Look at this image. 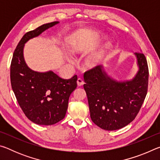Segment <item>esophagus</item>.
Returning a JSON list of instances; mask_svg holds the SVG:
<instances>
[{"label":"esophagus","mask_w":160,"mask_h":160,"mask_svg":"<svg viewBox=\"0 0 160 160\" xmlns=\"http://www.w3.org/2000/svg\"><path fill=\"white\" fill-rule=\"evenodd\" d=\"M77 83H78V86H81V85H83L84 81L82 79V78H78V80H77Z\"/></svg>","instance_id":"obj_1"}]
</instances>
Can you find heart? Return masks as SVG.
Returning <instances> with one entry per match:
<instances>
[{"mask_svg": "<svg viewBox=\"0 0 160 160\" xmlns=\"http://www.w3.org/2000/svg\"><path fill=\"white\" fill-rule=\"evenodd\" d=\"M102 53H103V52H102ZM102 53H101L100 54H98V55L96 56L95 57H94L93 58L90 59V60H89V61H88L89 64L92 65V64H94V63H97V62H98V61H99V59L101 58L102 56Z\"/></svg>", "mask_w": 160, "mask_h": 160, "instance_id": "obj_1", "label": "heart"}]
</instances>
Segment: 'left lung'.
Returning <instances> with one entry per match:
<instances>
[{"label":"left lung","instance_id":"left-lung-1","mask_svg":"<svg viewBox=\"0 0 160 160\" xmlns=\"http://www.w3.org/2000/svg\"><path fill=\"white\" fill-rule=\"evenodd\" d=\"M139 70L133 79L117 82L107 75L102 66L84 73L90 117L107 131L123 128L136 117L148 92L149 70L144 54L135 53Z\"/></svg>","mask_w":160,"mask_h":160}]
</instances>
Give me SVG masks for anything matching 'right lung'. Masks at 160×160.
<instances>
[{
  "instance_id": "1",
  "label": "right lung",
  "mask_w": 160,
  "mask_h": 160,
  "mask_svg": "<svg viewBox=\"0 0 160 160\" xmlns=\"http://www.w3.org/2000/svg\"><path fill=\"white\" fill-rule=\"evenodd\" d=\"M58 23L44 24L27 32L15 49L10 65V82L18 104L27 117L39 125H53L61 121L66 116L70 94L77 88L76 75L63 79L52 71H34L24 59L25 43Z\"/></svg>"
}]
</instances>
